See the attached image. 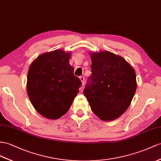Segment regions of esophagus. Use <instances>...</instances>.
<instances>
[{"instance_id":"obj_1","label":"esophagus","mask_w":161,"mask_h":161,"mask_svg":"<svg viewBox=\"0 0 161 161\" xmlns=\"http://www.w3.org/2000/svg\"><path fill=\"white\" fill-rule=\"evenodd\" d=\"M80 79L82 82V84H83V85L84 83H85V77L84 76H80Z\"/></svg>"}]
</instances>
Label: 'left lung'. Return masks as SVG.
<instances>
[{
	"label": "left lung",
	"instance_id": "1",
	"mask_svg": "<svg viewBox=\"0 0 161 161\" xmlns=\"http://www.w3.org/2000/svg\"><path fill=\"white\" fill-rule=\"evenodd\" d=\"M92 74L84 89L93 113L103 121L127 110L136 88V74L124 58L108 51L92 54Z\"/></svg>",
	"mask_w": 161,
	"mask_h": 161
}]
</instances>
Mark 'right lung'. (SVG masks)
I'll use <instances>...</instances> for the list:
<instances>
[{"mask_svg": "<svg viewBox=\"0 0 161 161\" xmlns=\"http://www.w3.org/2000/svg\"><path fill=\"white\" fill-rule=\"evenodd\" d=\"M69 53L56 50L41 54L29 69V97L35 110L46 118L65 115L82 85L69 64Z\"/></svg>", "mask_w": 161, "mask_h": 161, "instance_id": "1", "label": "right lung"}]
</instances>
